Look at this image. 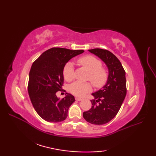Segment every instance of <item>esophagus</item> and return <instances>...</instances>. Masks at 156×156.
Returning <instances> with one entry per match:
<instances>
[{
  "label": "esophagus",
  "mask_w": 156,
  "mask_h": 156,
  "mask_svg": "<svg viewBox=\"0 0 156 156\" xmlns=\"http://www.w3.org/2000/svg\"><path fill=\"white\" fill-rule=\"evenodd\" d=\"M76 100L78 101H80L82 100H83V98H80V97H76Z\"/></svg>",
  "instance_id": "esophagus-1"
}]
</instances>
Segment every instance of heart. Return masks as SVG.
<instances>
[{
  "mask_svg": "<svg viewBox=\"0 0 156 156\" xmlns=\"http://www.w3.org/2000/svg\"><path fill=\"white\" fill-rule=\"evenodd\" d=\"M78 64L89 72L87 80H90L94 87L102 88L107 83L108 78V72L105 68L102 67V62L100 59L93 55H86L78 59ZM63 75L64 79L68 82H71L75 78L74 68L71 62H68L64 69ZM92 89L90 82H75L69 86L71 93L78 97H83Z\"/></svg>",
  "mask_w": 156,
  "mask_h": 156,
  "instance_id": "1",
  "label": "heart"
}]
</instances>
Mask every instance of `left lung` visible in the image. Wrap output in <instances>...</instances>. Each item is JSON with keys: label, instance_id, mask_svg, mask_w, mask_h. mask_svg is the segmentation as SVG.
I'll list each match as a JSON object with an SVG mask.
<instances>
[{"label": "left lung", "instance_id": "1", "mask_svg": "<svg viewBox=\"0 0 156 156\" xmlns=\"http://www.w3.org/2000/svg\"><path fill=\"white\" fill-rule=\"evenodd\" d=\"M103 61L108 69L107 84L98 91L92 93V107L83 112L87 122L94 125H104L111 121L120 109L127 94L125 71L121 62L107 49L99 48L89 49Z\"/></svg>", "mask_w": 156, "mask_h": 156}]
</instances>
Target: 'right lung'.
Here are the masks:
<instances>
[{"instance_id":"1","label":"right lung","mask_w":156,"mask_h":156,"mask_svg":"<svg viewBox=\"0 0 156 156\" xmlns=\"http://www.w3.org/2000/svg\"><path fill=\"white\" fill-rule=\"evenodd\" d=\"M84 50L52 48L44 51L33 63L29 72L28 92L37 114L49 122H59L67 118L68 109L74 97L66 93L58 98L56 92L64 84L63 69L69 59Z\"/></svg>"}]
</instances>
